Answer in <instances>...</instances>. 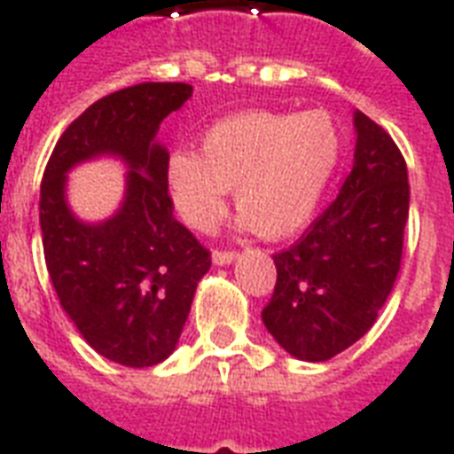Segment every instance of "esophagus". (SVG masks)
Here are the masks:
<instances>
[{
    "label": "esophagus",
    "mask_w": 454,
    "mask_h": 454,
    "mask_svg": "<svg viewBox=\"0 0 454 454\" xmlns=\"http://www.w3.org/2000/svg\"><path fill=\"white\" fill-rule=\"evenodd\" d=\"M238 259V252L233 249H214L212 252V262L216 266H228V263H233Z\"/></svg>",
    "instance_id": "esophagus-1"
}]
</instances>
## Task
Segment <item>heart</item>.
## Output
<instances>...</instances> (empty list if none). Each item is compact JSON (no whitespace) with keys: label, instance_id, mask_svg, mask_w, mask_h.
<instances>
[{"label":"heart","instance_id":"b5f03b06","mask_svg":"<svg viewBox=\"0 0 454 454\" xmlns=\"http://www.w3.org/2000/svg\"><path fill=\"white\" fill-rule=\"evenodd\" d=\"M200 152L176 148L164 164L167 191L185 226H216L235 188L242 226L280 240L313 219L341 160V134L320 110H247L214 122Z\"/></svg>","mask_w":454,"mask_h":454}]
</instances>
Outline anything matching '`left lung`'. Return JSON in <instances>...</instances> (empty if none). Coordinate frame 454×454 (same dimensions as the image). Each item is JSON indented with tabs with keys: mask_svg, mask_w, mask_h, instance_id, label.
<instances>
[{
	"mask_svg": "<svg viewBox=\"0 0 454 454\" xmlns=\"http://www.w3.org/2000/svg\"><path fill=\"white\" fill-rule=\"evenodd\" d=\"M353 127L351 174L301 240L273 256L276 290L262 310L278 344L309 363L356 344L374 325L401 270L408 167L394 138L360 110Z\"/></svg>",
	"mask_w": 454,
	"mask_h": 454,
	"instance_id": "left-lung-1",
	"label": "left lung"
}]
</instances>
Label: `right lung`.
<instances>
[{"instance_id":"1","label":"right lung","mask_w":454,"mask_h":454,"mask_svg":"<svg viewBox=\"0 0 454 454\" xmlns=\"http://www.w3.org/2000/svg\"><path fill=\"white\" fill-rule=\"evenodd\" d=\"M192 96L184 82H144L103 96L53 148L39 191L46 270L60 306L91 348L127 367H153L176 348L212 259L174 219L157 144L164 117ZM101 154L130 171L121 209L87 224L67 205V171Z\"/></svg>"}]
</instances>
